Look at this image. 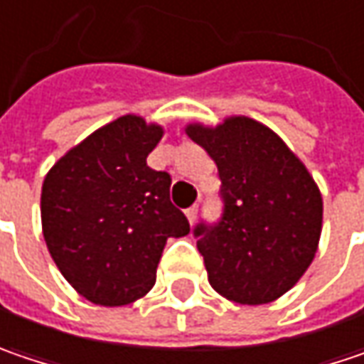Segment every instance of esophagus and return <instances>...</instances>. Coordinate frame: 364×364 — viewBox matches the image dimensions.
<instances>
[{
    "label": "esophagus",
    "mask_w": 364,
    "mask_h": 364,
    "mask_svg": "<svg viewBox=\"0 0 364 364\" xmlns=\"http://www.w3.org/2000/svg\"><path fill=\"white\" fill-rule=\"evenodd\" d=\"M185 216H187L189 225H193V223H196V218H198V205H191V208H187V210H185Z\"/></svg>",
    "instance_id": "34e87169"
}]
</instances>
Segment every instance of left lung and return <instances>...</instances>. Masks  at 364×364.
Returning a JSON list of instances; mask_svg holds the SVG:
<instances>
[{
	"instance_id": "left-lung-1",
	"label": "left lung",
	"mask_w": 364,
	"mask_h": 364,
	"mask_svg": "<svg viewBox=\"0 0 364 364\" xmlns=\"http://www.w3.org/2000/svg\"><path fill=\"white\" fill-rule=\"evenodd\" d=\"M187 136L216 162L223 216L193 228L212 289L241 305H264L290 290L311 266L323 202L317 185L269 127L230 117Z\"/></svg>"
}]
</instances>
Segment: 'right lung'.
<instances>
[{
    "mask_svg": "<svg viewBox=\"0 0 364 364\" xmlns=\"http://www.w3.org/2000/svg\"><path fill=\"white\" fill-rule=\"evenodd\" d=\"M162 127L123 115L80 141L47 173L43 235L63 278L95 305L121 307L156 282L168 237L189 223L171 202V175L146 164Z\"/></svg>",
    "mask_w": 364,
    "mask_h": 364,
    "instance_id": "1",
    "label": "right lung"
}]
</instances>
